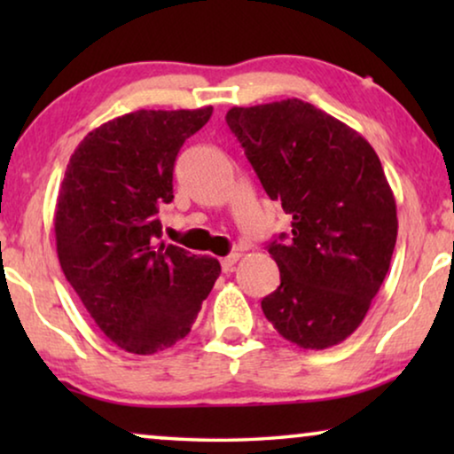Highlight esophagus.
Masks as SVG:
<instances>
[{"instance_id": "1", "label": "esophagus", "mask_w": 454, "mask_h": 454, "mask_svg": "<svg viewBox=\"0 0 454 454\" xmlns=\"http://www.w3.org/2000/svg\"><path fill=\"white\" fill-rule=\"evenodd\" d=\"M238 260H239V254H229V256L221 260V269L225 272H231L235 269V264H238Z\"/></svg>"}]
</instances>
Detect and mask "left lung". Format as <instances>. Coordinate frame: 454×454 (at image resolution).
I'll use <instances>...</instances> for the list:
<instances>
[{"label":"left lung","instance_id":"1","mask_svg":"<svg viewBox=\"0 0 454 454\" xmlns=\"http://www.w3.org/2000/svg\"><path fill=\"white\" fill-rule=\"evenodd\" d=\"M225 120L266 194L294 216L289 241L269 246L281 285L262 300L264 316L303 349L343 343L368 314L396 244L380 159L362 134L300 98L231 107Z\"/></svg>","mask_w":454,"mask_h":454}]
</instances>
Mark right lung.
<instances>
[{"mask_svg": "<svg viewBox=\"0 0 454 454\" xmlns=\"http://www.w3.org/2000/svg\"><path fill=\"white\" fill-rule=\"evenodd\" d=\"M210 115L213 107L115 117L84 136L61 182V270L105 337L136 356L182 340L221 275L216 258L157 244L179 148Z\"/></svg>", "mask_w": 454, "mask_h": 454, "instance_id": "obj_1", "label": "right lung"}]
</instances>
